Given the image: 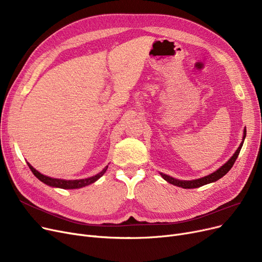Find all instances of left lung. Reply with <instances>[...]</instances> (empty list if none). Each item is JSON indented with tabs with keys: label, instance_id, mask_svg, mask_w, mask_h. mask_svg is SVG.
Returning a JSON list of instances; mask_svg holds the SVG:
<instances>
[{
	"label": "left lung",
	"instance_id": "left-lung-1",
	"mask_svg": "<svg viewBox=\"0 0 262 262\" xmlns=\"http://www.w3.org/2000/svg\"><path fill=\"white\" fill-rule=\"evenodd\" d=\"M245 136H246V128H244L243 130V137H242V142L240 143L239 147L237 148V150L235 152V154H233L222 167H220L216 171L212 172L211 174L209 175H206L204 177H201V178H198V180H192V181H182V180H176V178L170 176V175H167V174H163V173H159L161 175V177L163 178L164 181H167L168 183L174 185V186H177V187H181V188H184V189H193V188H199V187H202L204 185H207V184H210V183H214L216 181H219L220 178H222L225 174H227V172L232 168L233 163H235L236 159L238 158V155L240 153L241 150V147L243 145V142H244V139H245Z\"/></svg>",
	"mask_w": 262,
	"mask_h": 262
}]
</instances>
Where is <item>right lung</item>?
<instances>
[{
	"label": "right lung",
	"instance_id": "1",
	"mask_svg": "<svg viewBox=\"0 0 262 262\" xmlns=\"http://www.w3.org/2000/svg\"><path fill=\"white\" fill-rule=\"evenodd\" d=\"M27 164H29L31 171L33 172V174L38 178L40 182L45 183L46 185H48L50 187L61 188V189H79V188H82V187H86L88 185H91V184H93V183L98 181L100 177H102L105 174V172L108 168V166H106L100 173H98L94 176H91V177L82 178V180H61V178H53V177L41 174L40 172H38L32 166L30 162H27Z\"/></svg>",
	"mask_w": 262,
	"mask_h": 262
}]
</instances>
